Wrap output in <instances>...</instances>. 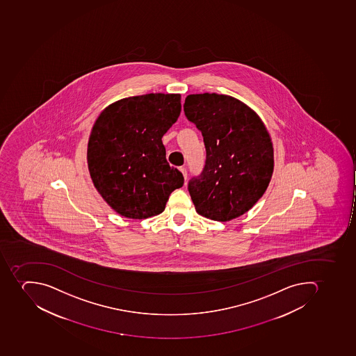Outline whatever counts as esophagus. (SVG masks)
I'll return each instance as SVG.
<instances>
[{
  "mask_svg": "<svg viewBox=\"0 0 356 356\" xmlns=\"http://www.w3.org/2000/svg\"><path fill=\"white\" fill-rule=\"evenodd\" d=\"M180 171L182 172V176H184V178H185V180L187 179V169H186V167H180Z\"/></svg>",
  "mask_w": 356,
  "mask_h": 356,
  "instance_id": "obj_1",
  "label": "esophagus"
}]
</instances>
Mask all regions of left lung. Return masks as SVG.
Returning <instances> with one entry per match:
<instances>
[{"label": "left lung", "instance_id": "obj_1", "mask_svg": "<svg viewBox=\"0 0 356 356\" xmlns=\"http://www.w3.org/2000/svg\"><path fill=\"white\" fill-rule=\"evenodd\" d=\"M184 110L204 137L206 163L188 184L199 215L229 221L261 198L272 179L274 149L261 118L238 99L189 95Z\"/></svg>", "mask_w": 356, "mask_h": 356}]
</instances>
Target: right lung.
<instances>
[{
    "label": "right lung",
    "mask_w": 356,
    "mask_h": 356,
    "mask_svg": "<svg viewBox=\"0 0 356 356\" xmlns=\"http://www.w3.org/2000/svg\"><path fill=\"white\" fill-rule=\"evenodd\" d=\"M180 95L149 93L106 106L88 143V168L104 202L127 218L146 219L165 210L184 176L165 159L161 138L181 111Z\"/></svg>",
    "instance_id": "1"
}]
</instances>
